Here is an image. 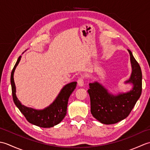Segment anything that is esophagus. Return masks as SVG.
I'll list each match as a JSON object with an SVG mask.
<instances>
[{
  "instance_id": "1",
  "label": "esophagus",
  "mask_w": 150,
  "mask_h": 150,
  "mask_svg": "<svg viewBox=\"0 0 150 150\" xmlns=\"http://www.w3.org/2000/svg\"><path fill=\"white\" fill-rule=\"evenodd\" d=\"M84 77H81L78 79L77 83H78V85L80 86H82L84 85Z\"/></svg>"
}]
</instances>
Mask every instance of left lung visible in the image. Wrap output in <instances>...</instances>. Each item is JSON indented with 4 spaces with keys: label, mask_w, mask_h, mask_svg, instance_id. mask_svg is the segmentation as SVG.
Segmentation results:
<instances>
[{
    "label": "left lung",
    "mask_w": 150,
    "mask_h": 150,
    "mask_svg": "<svg viewBox=\"0 0 150 150\" xmlns=\"http://www.w3.org/2000/svg\"><path fill=\"white\" fill-rule=\"evenodd\" d=\"M132 72L125 83H132V90L117 95L110 94L97 82L90 83L88 90L90 97L91 113L95 119L105 124H115L129 115L142 93V71L139 63L128 50Z\"/></svg>",
    "instance_id": "obj_1"
}]
</instances>
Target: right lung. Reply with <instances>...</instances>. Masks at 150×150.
<instances>
[{"instance_id":"right-lung-1","label":"right lung","mask_w":150,"mask_h":150,"mask_svg":"<svg viewBox=\"0 0 150 150\" xmlns=\"http://www.w3.org/2000/svg\"><path fill=\"white\" fill-rule=\"evenodd\" d=\"M21 56L18 58L11 73V85L12 97L15 104L24 115L28 122L41 128H51L59 124L67 113L69 97L77 86V82H72L65 85L60 91L56 99L48 107L44 110H37L22 105L16 96V88L13 79L14 71L18 64Z\"/></svg>"}]
</instances>
